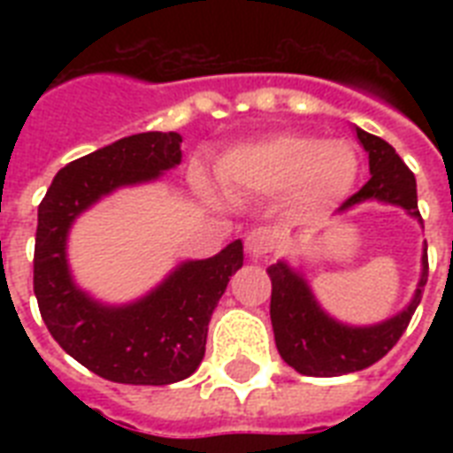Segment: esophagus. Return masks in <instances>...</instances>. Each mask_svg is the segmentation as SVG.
Segmentation results:
<instances>
[{"label":"esophagus","mask_w":453,"mask_h":453,"mask_svg":"<svg viewBox=\"0 0 453 453\" xmlns=\"http://www.w3.org/2000/svg\"><path fill=\"white\" fill-rule=\"evenodd\" d=\"M277 244V233L270 227H256L247 234V251L249 256H265L270 254Z\"/></svg>","instance_id":"obj_1"}]
</instances>
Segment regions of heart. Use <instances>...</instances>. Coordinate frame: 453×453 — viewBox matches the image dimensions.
<instances>
[{"label":"heart","instance_id":"b5f03b06","mask_svg":"<svg viewBox=\"0 0 453 453\" xmlns=\"http://www.w3.org/2000/svg\"><path fill=\"white\" fill-rule=\"evenodd\" d=\"M359 159L343 141L282 134L242 145L220 162V180L230 195H284L303 209H322L343 199L357 180Z\"/></svg>","mask_w":453,"mask_h":453}]
</instances>
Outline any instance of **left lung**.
<instances>
[{"mask_svg": "<svg viewBox=\"0 0 453 453\" xmlns=\"http://www.w3.org/2000/svg\"><path fill=\"white\" fill-rule=\"evenodd\" d=\"M357 138L369 152L372 178L362 185V190L345 199L341 211L365 199H380L388 204L404 206L411 216L421 219L416 202V178L393 145L362 129H357ZM268 275L273 282L270 319L277 350L284 362L305 376H343L376 365L407 331L416 305L421 303L423 287L428 282V247L423 251L421 282L409 308L388 322L362 329L345 326L324 315L310 294L308 284L284 263L270 265Z\"/></svg>", "mask_w": 453, "mask_h": 453, "instance_id": "8db88e82", "label": "left lung"}]
</instances>
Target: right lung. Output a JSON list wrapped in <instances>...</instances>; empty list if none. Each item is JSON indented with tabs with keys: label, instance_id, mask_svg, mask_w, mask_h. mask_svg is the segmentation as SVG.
I'll use <instances>...</instances> for the list:
<instances>
[{
	"label": "right lung",
	"instance_id": "obj_1",
	"mask_svg": "<svg viewBox=\"0 0 453 453\" xmlns=\"http://www.w3.org/2000/svg\"><path fill=\"white\" fill-rule=\"evenodd\" d=\"M183 138L148 131L122 138L56 173L37 211L35 296L56 343L103 379L129 386H169L204 357L206 331L230 277L244 263L240 240L206 261L183 263L143 301L105 308L70 280L65 237L73 220L119 185L152 180L180 162Z\"/></svg>",
	"mask_w": 453,
	"mask_h": 453
}]
</instances>
